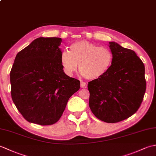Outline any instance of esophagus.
Listing matches in <instances>:
<instances>
[{"mask_svg": "<svg viewBox=\"0 0 156 156\" xmlns=\"http://www.w3.org/2000/svg\"><path fill=\"white\" fill-rule=\"evenodd\" d=\"M86 86H87V83H86V82H81V83H80L81 88H84V87H86Z\"/></svg>", "mask_w": 156, "mask_h": 156, "instance_id": "1", "label": "esophagus"}]
</instances>
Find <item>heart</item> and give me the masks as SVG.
Returning <instances> with one entry per match:
<instances>
[{
  "label": "heart",
  "instance_id": "heart-1",
  "mask_svg": "<svg viewBox=\"0 0 156 156\" xmlns=\"http://www.w3.org/2000/svg\"><path fill=\"white\" fill-rule=\"evenodd\" d=\"M60 62L64 72L72 76L79 70L88 80H97L107 73L112 62V54L105 46H97L87 40L73 43L69 51L63 50Z\"/></svg>",
  "mask_w": 156,
  "mask_h": 156
}]
</instances>
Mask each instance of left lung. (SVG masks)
<instances>
[{
    "instance_id": "8db88e82",
    "label": "left lung",
    "mask_w": 156,
    "mask_h": 156,
    "mask_svg": "<svg viewBox=\"0 0 156 156\" xmlns=\"http://www.w3.org/2000/svg\"><path fill=\"white\" fill-rule=\"evenodd\" d=\"M112 62L101 78L89 82V107L96 117L114 123L137 112L146 89L145 66L131 49L109 42Z\"/></svg>"
}]
</instances>
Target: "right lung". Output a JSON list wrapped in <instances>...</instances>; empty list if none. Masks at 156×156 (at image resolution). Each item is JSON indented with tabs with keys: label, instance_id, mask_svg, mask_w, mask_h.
I'll return each mask as SVG.
<instances>
[{
	"label": "right lung",
	"instance_id": "add662e5",
	"mask_svg": "<svg viewBox=\"0 0 156 156\" xmlns=\"http://www.w3.org/2000/svg\"><path fill=\"white\" fill-rule=\"evenodd\" d=\"M62 42L59 37H39L15 57L10 73L12 99L23 117L33 123L54 124L80 89V81L63 70Z\"/></svg>",
	"mask_w": 156,
	"mask_h": 156
}]
</instances>
